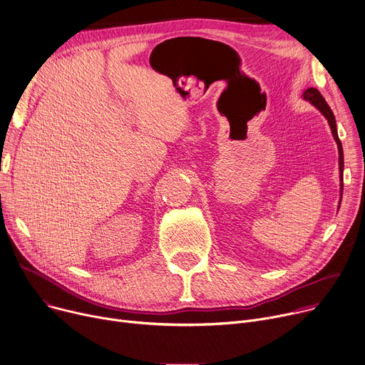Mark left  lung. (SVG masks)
<instances>
[{
	"mask_svg": "<svg viewBox=\"0 0 365 365\" xmlns=\"http://www.w3.org/2000/svg\"><path fill=\"white\" fill-rule=\"evenodd\" d=\"M304 98L307 101H309L314 107H317L323 115L327 118L329 125H330V129H331V133H333V138L337 143V148H339V172H341V192H344V150H342V143H341V139H339L337 136V129H336V118H334V114L333 111L330 110L329 104L326 103V100L323 98V95L315 89V88H309L304 92Z\"/></svg>",
	"mask_w": 365,
	"mask_h": 365,
	"instance_id": "8db88e82",
	"label": "left lung"
}]
</instances>
